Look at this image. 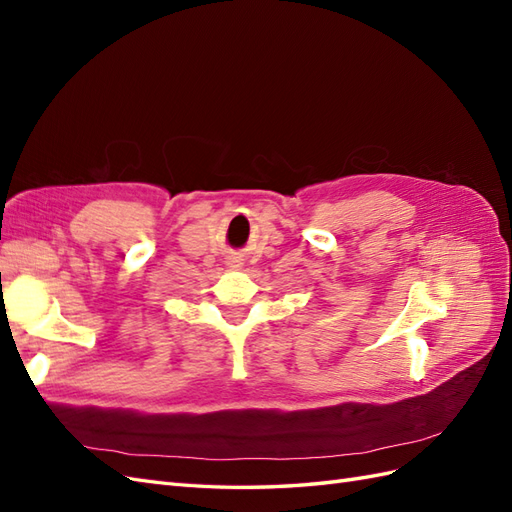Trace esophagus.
<instances>
[{
  "instance_id": "1",
  "label": "esophagus",
  "mask_w": 512,
  "mask_h": 512,
  "mask_svg": "<svg viewBox=\"0 0 512 512\" xmlns=\"http://www.w3.org/2000/svg\"><path fill=\"white\" fill-rule=\"evenodd\" d=\"M226 265H228L230 269H241L243 262H241L239 256H228V258H226Z\"/></svg>"
}]
</instances>
